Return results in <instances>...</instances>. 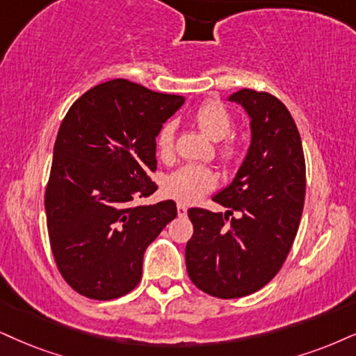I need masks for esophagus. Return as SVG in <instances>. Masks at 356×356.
<instances>
[{
	"label": "esophagus",
	"instance_id": "1",
	"mask_svg": "<svg viewBox=\"0 0 356 356\" xmlns=\"http://www.w3.org/2000/svg\"><path fill=\"white\" fill-rule=\"evenodd\" d=\"M186 213H188V206L183 204V203H178V216L179 218L186 216Z\"/></svg>",
	"mask_w": 356,
	"mask_h": 356
}]
</instances>
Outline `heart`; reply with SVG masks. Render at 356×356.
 Instances as JSON below:
<instances>
[{
    "label": "heart",
    "instance_id": "obj_1",
    "mask_svg": "<svg viewBox=\"0 0 356 356\" xmlns=\"http://www.w3.org/2000/svg\"><path fill=\"white\" fill-rule=\"evenodd\" d=\"M195 122L206 137L214 142H221L231 134L232 120L231 112L219 100H208L200 105L195 112ZM175 148V125L166 124L158 134V152L161 158H170ZM243 155V147L238 142H226L219 148V156L225 163H234ZM216 185V175L206 166H183L173 175H170L165 181V191L171 198L181 201V203H195L206 191L213 190Z\"/></svg>",
    "mask_w": 356,
    "mask_h": 356
}]
</instances>
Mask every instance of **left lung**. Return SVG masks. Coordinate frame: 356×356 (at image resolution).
Wrapping results in <instances>:
<instances>
[{
  "mask_svg": "<svg viewBox=\"0 0 356 356\" xmlns=\"http://www.w3.org/2000/svg\"><path fill=\"white\" fill-rule=\"evenodd\" d=\"M227 100L248 113L251 145L232 181L213 196L229 211H188L195 231L185 256L196 287L238 299L270 282L291 251L304 209L305 158L296 122L277 97L241 89Z\"/></svg>",
  "mask_w": 356,
  "mask_h": 356,
  "instance_id": "1",
  "label": "left lung"
}]
</instances>
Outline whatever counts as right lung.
I'll list each match as a JSON object with an SVG mask.
<instances>
[{
  "instance_id": "add662e5",
  "label": "right lung",
  "mask_w": 356,
  "mask_h": 356,
  "mask_svg": "<svg viewBox=\"0 0 356 356\" xmlns=\"http://www.w3.org/2000/svg\"><path fill=\"white\" fill-rule=\"evenodd\" d=\"M185 104L127 79L92 87L57 131L44 196L57 269L95 300L125 296L142 279L143 254L171 219L173 200L135 204L156 185V137Z\"/></svg>"
}]
</instances>
